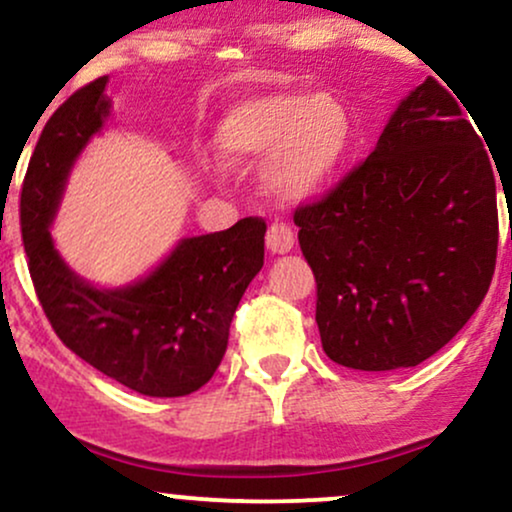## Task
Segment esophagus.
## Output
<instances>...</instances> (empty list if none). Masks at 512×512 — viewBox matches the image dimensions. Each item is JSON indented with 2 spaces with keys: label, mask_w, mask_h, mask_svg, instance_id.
<instances>
[{
  "label": "esophagus",
  "mask_w": 512,
  "mask_h": 512,
  "mask_svg": "<svg viewBox=\"0 0 512 512\" xmlns=\"http://www.w3.org/2000/svg\"><path fill=\"white\" fill-rule=\"evenodd\" d=\"M266 246L273 254H287L294 246V230L290 225H285V222H273V225L268 227Z\"/></svg>",
  "instance_id": "obj_1"
}]
</instances>
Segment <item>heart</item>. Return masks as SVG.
Listing matches in <instances>:
<instances>
[{"instance_id": "obj_1", "label": "heart", "mask_w": 512, "mask_h": 512, "mask_svg": "<svg viewBox=\"0 0 512 512\" xmlns=\"http://www.w3.org/2000/svg\"><path fill=\"white\" fill-rule=\"evenodd\" d=\"M354 141L352 114L333 95L268 93L225 112L215 131L227 162L270 155L268 186L282 198H309L333 182Z\"/></svg>"}]
</instances>
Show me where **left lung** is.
Instances as JSON below:
<instances>
[{"instance_id": "left-lung-1", "label": "left lung", "mask_w": 512, "mask_h": 512, "mask_svg": "<svg viewBox=\"0 0 512 512\" xmlns=\"http://www.w3.org/2000/svg\"><path fill=\"white\" fill-rule=\"evenodd\" d=\"M458 100L426 78L393 112L374 153L321 201L294 210L333 362L359 371L422 364L489 292L496 179Z\"/></svg>"}]
</instances>
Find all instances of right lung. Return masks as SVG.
<instances>
[{
	"mask_svg": "<svg viewBox=\"0 0 512 512\" xmlns=\"http://www.w3.org/2000/svg\"><path fill=\"white\" fill-rule=\"evenodd\" d=\"M107 76L78 88L47 119L21 186V234L42 311L83 362L150 398H182L213 378L239 299L263 268L266 220L182 239L148 278L98 290L71 273L50 225L66 177L110 114Z\"/></svg>",
	"mask_w": 512,
	"mask_h": 512,
	"instance_id": "add662e5",
	"label": "right lung"
}]
</instances>
